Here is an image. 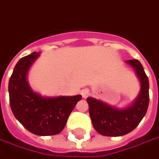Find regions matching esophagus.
Instances as JSON below:
<instances>
[{
	"instance_id": "esophagus-1",
	"label": "esophagus",
	"mask_w": 159,
	"mask_h": 159,
	"mask_svg": "<svg viewBox=\"0 0 159 159\" xmlns=\"http://www.w3.org/2000/svg\"><path fill=\"white\" fill-rule=\"evenodd\" d=\"M89 94H90V91H89V89H86V88H85V89H83V90L81 91V95H82V97H83L84 98H86Z\"/></svg>"
}]
</instances>
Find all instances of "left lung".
<instances>
[{
  "label": "left lung",
  "mask_w": 159,
  "mask_h": 159,
  "mask_svg": "<svg viewBox=\"0 0 159 159\" xmlns=\"http://www.w3.org/2000/svg\"><path fill=\"white\" fill-rule=\"evenodd\" d=\"M134 69L140 82V91L132 105L119 108L93 97H88L89 114L94 129L108 137L125 135L133 131L144 117L149 106V80L138 60L125 61Z\"/></svg>",
  "instance_id": "8db88e82"
}]
</instances>
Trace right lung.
I'll list each match as a JSON object with an SVG mask.
<instances>
[{"mask_svg":"<svg viewBox=\"0 0 159 159\" xmlns=\"http://www.w3.org/2000/svg\"><path fill=\"white\" fill-rule=\"evenodd\" d=\"M40 52H34L20 60L8 83L9 103L16 119L38 136L56 135L64 129L69 115L81 95L45 97L32 89L27 73Z\"/></svg>","mask_w":159,"mask_h":159,"instance_id":"1","label":"right lung"}]
</instances>
